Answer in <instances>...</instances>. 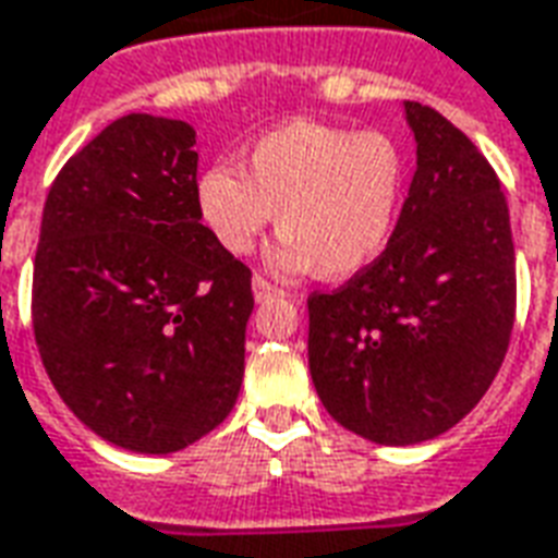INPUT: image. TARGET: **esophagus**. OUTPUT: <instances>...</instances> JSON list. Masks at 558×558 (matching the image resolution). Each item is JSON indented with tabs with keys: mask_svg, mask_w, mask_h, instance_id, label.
I'll return each instance as SVG.
<instances>
[{
	"mask_svg": "<svg viewBox=\"0 0 558 558\" xmlns=\"http://www.w3.org/2000/svg\"><path fill=\"white\" fill-rule=\"evenodd\" d=\"M251 290H254V299L257 301H268V299H278V295H283V290H278L271 280H266L263 275H254V280H251Z\"/></svg>",
	"mask_w": 558,
	"mask_h": 558,
	"instance_id": "obj_1",
	"label": "esophagus"
}]
</instances>
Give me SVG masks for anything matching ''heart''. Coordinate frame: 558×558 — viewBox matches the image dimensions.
<instances>
[{"label": "heart", "instance_id": "heart-1", "mask_svg": "<svg viewBox=\"0 0 558 558\" xmlns=\"http://www.w3.org/2000/svg\"><path fill=\"white\" fill-rule=\"evenodd\" d=\"M405 201V153L378 130L290 121L259 135L239 168L197 177L201 225L227 254H251L278 213L280 268L349 280L381 257Z\"/></svg>", "mask_w": 558, "mask_h": 558}]
</instances>
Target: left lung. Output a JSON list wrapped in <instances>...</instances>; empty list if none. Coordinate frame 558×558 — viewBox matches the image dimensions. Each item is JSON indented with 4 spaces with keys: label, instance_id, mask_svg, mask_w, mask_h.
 <instances>
[{
    "label": "left lung",
    "instance_id": "obj_1",
    "mask_svg": "<svg viewBox=\"0 0 558 558\" xmlns=\"http://www.w3.org/2000/svg\"><path fill=\"white\" fill-rule=\"evenodd\" d=\"M416 171L390 245L307 299V357L325 411L381 447L444 435L476 408L514 325L509 206L488 159L428 106L405 102Z\"/></svg>",
    "mask_w": 558,
    "mask_h": 558
}]
</instances>
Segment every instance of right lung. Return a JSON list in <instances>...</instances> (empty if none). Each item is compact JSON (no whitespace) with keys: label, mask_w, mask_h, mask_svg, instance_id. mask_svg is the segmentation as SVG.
Masks as SVG:
<instances>
[{"label":"right lung","mask_w":558,"mask_h":558,"mask_svg":"<svg viewBox=\"0 0 558 558\" xmlns=\"http://www.w3.org/2000/svg\"><path fill=\"white\" fill-rule=\"evenodd\" d=\"M195 130L126 114L49 189L32 322L64 405L114 447L185 449L236 405L251 271L201 225Z\"/></svg>","instance_id":"obj_1"}]
</instances>
